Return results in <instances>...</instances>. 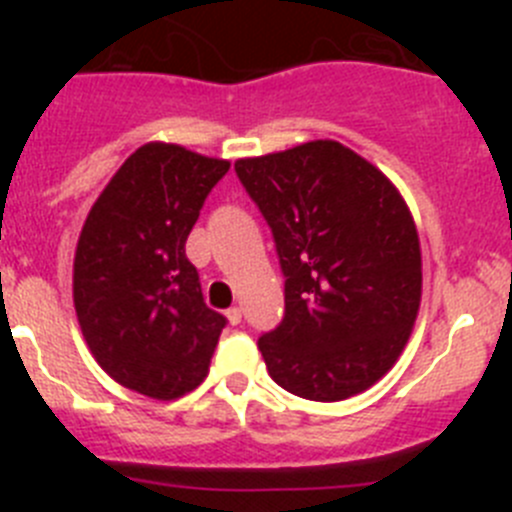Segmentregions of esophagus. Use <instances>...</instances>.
I'll use <instances>...</instances> for the list:
<instances>
[{
	"mask_svg": "<svg viewBox=\"0 0 512 512\" xmlns=\"http://www.w3.org/2000/svg\"><path fill=\"white\" fill-rule=\"evenodd\" d=\"M225 315H228L230 323L238 325V323H241V318H243V310H241V307H230V310L225 312Z\"/></svg>",
	"mask_w": 512,
	"mask_h": 512,
	"instance_id": "esophagus-1",
	"label": "esophagus"
}]
</instances>
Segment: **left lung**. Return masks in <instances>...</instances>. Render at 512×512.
I'll return each mask as SVG.
<instances>
[{"instance_id": "8db88e82", "label": "left lung", "mask_w": 512, "mask_h": 512, "mask_svg": "<svg viewBox=\"0 0 512 512\" xmlns=\"http://www.w3.org/2000/svg\"><path fill=\"white\" fill-rule=\"evenodd\" d=\"M284 271V318L259 338L271 379L315 402L369 390L408 343L423 271L395 184L338 140L238 158Z\"/></svg>"}]
</instances>
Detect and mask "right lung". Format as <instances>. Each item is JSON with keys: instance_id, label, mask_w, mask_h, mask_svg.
Returning <instances> with one entry per match:
<instances>
[{"instance_id": "obj_1", "label": "right lung", "mask_w": 512, "mask_h": 512, "mask_svg": "<svg viewBox=\"0 0 512 512\" xmlns=\"http://www.w3.org/2000/svg\"><path fill=\"white\" fill-rule=\"evenodd\" d=\"M228 169L223 158L146 143L102 189L76 243L74 307L89 351L153 400L200 387L225 328L184 246Z\"/></svg>"}]
</instances>
